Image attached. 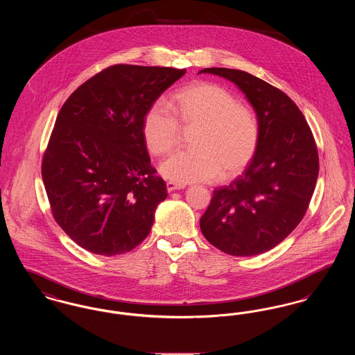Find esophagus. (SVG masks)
Instances as JSON below:
<instances>
[{
	"instance_id": "1",
	"label": "esophagus",
	"mask_w": 355,
	"mask_h": 355,
	"mask_svg": "<svg viewBox=\"0 0 355 355\" xmlns=\"http://www.w3.org/2000/svg\"><path fill=\"white\" fill-rule=\"evenodd\" d=\"M166 187H168V191H174V190H181V189H185V185H181V184H175V182H171L169 181L168 184H166Z\"/></svg>"
}]
</instances>
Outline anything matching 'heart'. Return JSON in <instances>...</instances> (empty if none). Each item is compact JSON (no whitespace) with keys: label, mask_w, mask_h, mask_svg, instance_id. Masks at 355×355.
<instances>
[{"label":"heart","mask_w":355,"mask_h":355,"mask_svg":"<svg viewBox=\"0 0 355 355\" xmlns=\"http://www.w3.org/2000/svg\"><path fill=\"white\" fill-rule=\"evenodd\" d=\"M174 112L164 101L148 109L142 135L149 152L166 155L181 139V123L197 130L193 150L180 152L166 159L159 171L180 184L232 178L253 159L259 142V125L253 110L238 103L220 85L196 83L174 96ZM176 114L174 115L173 113Z\"/></svg>","instance_id":"heart-1"}]
</instances>
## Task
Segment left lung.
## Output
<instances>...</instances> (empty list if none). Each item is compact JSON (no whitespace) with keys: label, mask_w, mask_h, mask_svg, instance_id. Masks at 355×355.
<instances>
[{"label":"left lung","mask_w":355,"mask_h":355,"mask_svg":"<svg viewBox=\"0 0 355 355\" xmlns=\"http://www.w3.org/2000/svg\"><path fill=\"white\" fill-rule=\"evenodd\" d=\"M198 73L234 83L259 125L253 159L230 185L214 190L200 220L201 232L223 253H265L298 226L309 207L320 171L314 137L298 106L272 85L236 69Z\"/></svg>","instance_id":"1"}]
</instances>
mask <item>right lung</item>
<instances>
[{"mask_svg":"<svg viewBox=\"0 0 355 355\" xmlns=\"http://www.w3.org/2000/svg\"><path fill=\"white\" fill-rule=\"evenodd\" d=\"M185 69L114 65L62 105L42 158L55 222L78 246L112 257L133 250L166 200L142 135L148 109Z\"/></svg>","mask_w":355,"mask_h":355,"instance_id":"obj_1","label":"right lung"}]
</instances>
